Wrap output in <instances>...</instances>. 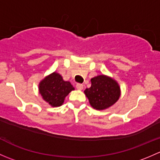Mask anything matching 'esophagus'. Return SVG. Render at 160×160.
Here are the masks:
<instances>
[{
	"mask_svg": "<svg viewBox=\"0 0 160 160\" xmlns=\"http://www.w3.org/2000/svg\"><path fill=\"white\" fill-rule=\"evenodd\" d=\"M76 88H77V90H81L83 88V85L81 84V83H77V84L76 85Z\"/></svg>",
	"mask_w": 160,
	"mask_h": 160,
	"instance_id": "34e87169",
	"label": "esophagus"
}]
</instances>
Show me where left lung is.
Listing matches in <instances>:
<instances>
[{"instance_id":"1","label":"left lung","mask_w":160,"mask_h":160,"mask_svg":"<svg viewBox=\"0 0 160 160\" xmlns=\"http://www.w3.org/2000/svg\"><path fill=\"white\" fill-rule=\"evenodd\" d=\"M90 105L97 110L111 107L120 97V88L115 80L100 75L91 79V87L84 90Z\"/></svg>"}]
</instances>
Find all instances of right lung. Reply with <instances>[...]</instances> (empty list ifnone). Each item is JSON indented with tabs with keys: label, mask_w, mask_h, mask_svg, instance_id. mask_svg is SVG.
Segmentation results:
<instances>
[{
	"label": "right lung",
	"mask_w": 160,
	"mask_h": 160,
	"mask_svg": "<svg viewBox=\"0 0 160 160\" xmlns=\"http://www.w3.org/2000/svg\"><path fill=\"white\" fill-rule=\"evenodd\" d=\"M74 90L69 81H64L57 72H53L42 80L39 84V93L42 98L52 107L62 105L66 97Z\"/></svg>",
	"instance_id": "right-lung-1"
}]
</instances>
